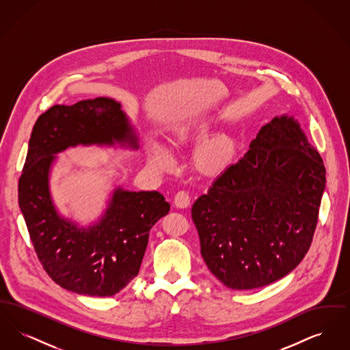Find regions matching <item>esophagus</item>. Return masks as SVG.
<instances>
[{"instance_id":"esophagus-1","label":"esophagus","mask_w":350,"mask_h":350,"mask_svg":"<svg viewBox=\"0 0 350 350\" xmlns=\"http://www.w3.org/2000/svg\"><path fill=\"white\" fill-rule=\"evenodd\" d=\"M190 200L191 198H190V196H189V193L186 190H180L174 196V204L177 207H180V208H183V207H187L190 204Z\"/></svg>"}]
</instances>
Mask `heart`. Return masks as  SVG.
<instances>
[{"mask_svg":"<svg viewBox=\"0 0 350 350\" xmlns=\"http://www.w3.org/2000/svg\"><path fill=\"white\" fill-rule=\"evenodd\" d=\"M187 135V130H185L180 136L183 139ZM233 147L232 144L226 140V139H217L211 143H208L202 152H200V160L202 164L207 169L211 170H219L226 167L231 157H232ZM148 160L150 164L160 170H167L169 167L173 165V156L170 152L157 144L152 143L148 147Z\"/></svg>","mask_w":350,"mask_h":350,"instance_id":"heart-1","label":"heart"}]
</instances>
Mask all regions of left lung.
Here are the masks:
<instances>
[{
    "instance_id": "8db88e82",
    "label": "left lung",
    "mask_w": 350,
    "mask_h": 350,
    "mask_svg": "<svg viewBox=\"0 0 350 350\" xmlns=\"http://www.w3.org/2000/svg\"><path fill=\"white\" fill-rule=\"evenodd\" d=\"M324 187L323 160L299 123L271 119L193 204L208 270L232 290L287 275L310 250Z\"/></svg>"
}]
</instances>
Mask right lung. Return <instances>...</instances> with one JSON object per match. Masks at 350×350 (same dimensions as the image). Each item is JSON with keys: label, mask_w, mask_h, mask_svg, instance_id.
<instances>
[{"label": "right lung", "mask_w": 350, "mask_h": 350, "mask_svg": "<svg viewBox=\"0 0 350 350\" xmlns=\"http://www.w3.org/2000/svg\"><path fill=\"white\" fill-rule=\"evenodd\" d=\"M137 150V136L120 103L106 97L55 105L33 124L18 200L33 250L51 278L69 291L111 297L137 275L150 228L170 208L159 191L117 187L98 223L88 228L60 217L50 193L56 153L69 147Z\"/></svg>", "instance_id": "obj_1"}]
</instances>
